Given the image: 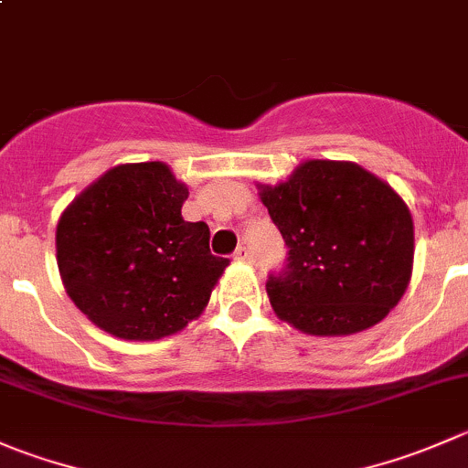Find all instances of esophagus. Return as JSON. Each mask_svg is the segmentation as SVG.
Masks as SVG:
<instances>
[{"instance_id": "obj_1", "label": "esophagus", "mask_w": 468, "mask_h": 468, "mask_svg": "<svg viewBox=\"0 0 468 468\" xmlns=\"http://www.w3.org/2000/svg\"><path fill=\"white\" fill-rule=\"evenodd\" d=\"M235 261L239 262H253V253L249 247H238L235 249Z\"/></svg>"}]
</instances>
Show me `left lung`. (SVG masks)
Listing matches in <instances>:
<instances>
[{
  "mask_svg": "<svg viewBox=\"0 0 468 468\" xmlns=\"http://www.w3.org/2000/svg\"><path fill=\"white\" fill-rule=\"evenodd\" d=\"M261 198L288 258L267 276L281 320L313 335H347L387 317L414 262L405 201L349 162L311 160Z\"/></svg>",
  "mask_w": 468,
  "mask_h": 468,
  "instance_id": "left-lung-1",
  "label": "left lung"
}]
</instances>
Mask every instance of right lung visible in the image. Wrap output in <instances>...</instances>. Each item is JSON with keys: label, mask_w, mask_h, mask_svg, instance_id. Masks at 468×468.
Here are the masks:
<instances>
[{"label": "right lung", "mask_w": 468, "mask_h": 468, "mask_svg": "<svg viewBox=\"0 0 468 468\" xmlns=\"http://www.w3.org/2000/svg\"><path fill=\"white\" fill-rule=\"evenodd\" d=\"M187 187L162 162L121 165L68 206L57 262L68 297L107 334L157 340L201 315L229 258L206 221L180 215Z\"/></svg>", "instance_id": "1"}]
</instances>
